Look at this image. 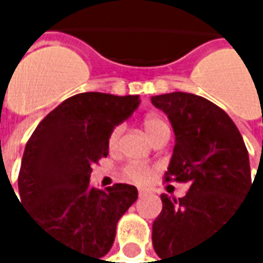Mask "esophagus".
<instances>
[{
	"instance_id": "1",
	"label": "esophagus",
	"mask_w": 263,
	"mask_h": 263,
	"mask_svg": "<svg viewBox=\"0 0 263 263\" xmlns=\"http://www.w3.org/2000/svg\"><path fill=\"white\" fill-rule=\"evenodd\" d=\"M139 196H140V197H145V196H146V191H143V189H139Z\"/></svg>"
}]
</instances>
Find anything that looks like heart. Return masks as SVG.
I'll use <instances>...</instances> for the list:
<instances>
[{"label":"heart","instance_id":"obj_1","mask_svg":"<svg viewBox=\"0 0 263 263\" xmlns=\"http://www.w3.org/2000/svg\"><path fill=\"white\" fill-rule=\"evenodd\" d=\"M143 129L145 133L148 134L149 139H153L155 136H158L161 130L168 129V124L158 115H148L143 118ZM121 126H115L112 129V133L108 136V146L110 148H115L118 145V140L121 137ZM151 175V168L142 164H129L124 167V177L134 183H145Z\"/></svg>","mask_w":263,"mask_h":263}]
</instances>
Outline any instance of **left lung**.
<instances>
[{"label": "left lung", "instance_id": "8db88e82", "mask_svg": "<svg viewBox=\"0 0 263 263\" xmlns=\"http://www.w3.org/2000/svg\"><path fill=\"white\" fill-rule=\"evenodd\" d=\"M151 102L167 115L175 133L164 178L189 184L178 200L161 196L162 211L153 222L151 240L161 263H193L187 262L191 254L219 232L249 193L248 149L230 117L202 96L175 91L153 96Z\"/></svg>", "mask_w": 263, "mask_h": 263}]
</instances>
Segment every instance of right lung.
<instances>
[{
  "instance_id": "1",
  "label": "right lung",
  "mask_w": 263,
  "mask_h": 263,
  "mask_svg": "<svg viewBox=\"0 0 263 263\" xmlns=\"http://www.w3.org/2000/svg\"><path fill=\"white\" fill-rule=\"evenodd\" d=\"M139 96L80 93L61 102L29 137L18 174L20 202L55 240L91 263L112 248L120 218L137 200L130 184H89L91 165L108 155V136L139 107Z\"/></svg>"
}]
</instances>
